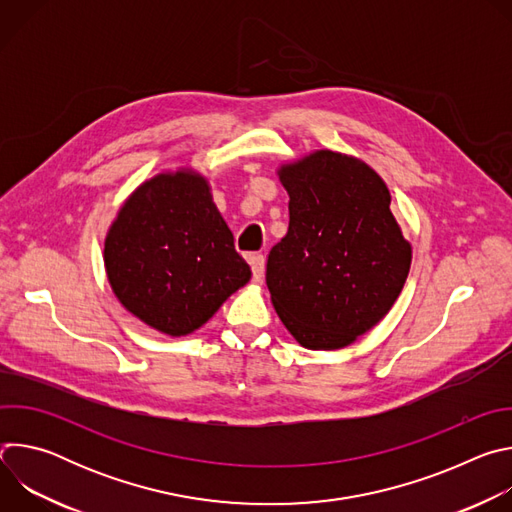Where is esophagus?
Returning a JSON list of instances; mask_svg holds the SVG:
<instances>
[{
	"mask_svg": "<svg viewBox=\"0 0 512 512\" xmlns=\"http://www.w3.org/2000/svg\"><path fill=\"white\" fill-rule=\"evenodd\" d=\"M249 263H251V269H253V281H263L265 277V257L259 255V253H253L249 255Z\"/></svg>",
	"mask_w": 512,
	"mask_h": 512,
	"instance_id": "obj_1",
	"label": "esophagus"
}]
</instances>
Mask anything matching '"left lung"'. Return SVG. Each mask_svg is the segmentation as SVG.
<instances>
[{"instance_id": "obj_1", "label": "left lung", "mask_w": 512, "mask_h": 512, "mask_svg": "<svg viewBox=\"0 0 512 512\" xmlns=\"http://www.w3.org/2000/svg\"><path fill=\"white\" fill-rule=\"evenodd\" d=\"M277 176L289 229L267 257L271 304L304 348L350 346L389 314L409 275L391 192L367 162L332 150L285 162Z\"/></svg>"}]
</instances>
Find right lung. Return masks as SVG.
<instances>
[{
  "label": "right lung",
  "instance_id": "right-lung-1",
  "mask_svg": "<svg viewBox=\"0 0 512 512\" xmlns=\"http://www.w3.org/2000/svg\"><path fill=\"white\" fill-rule=\"evenodd\" d=\"M103 261L119 304L172 338L204 326L251 279L208 178L194 168L164 170L123 200Z\"/></svg>",
  "mask_w": 512,
  "mask_h": 512
}]
</instances>
